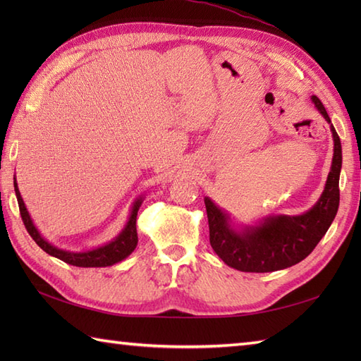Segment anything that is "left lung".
Wrapping results in <instances>:
<instances>
[{
    "mask_svg": "<svg viewBox=\"0 0 361 361\" xmlns=\"http://www.w3.org/2000/svg\"><path fill=\"white\" fill-rule=\"evenodd\" d=\"M312 102L331 126L334 158L324 190L318 202L299 216L276 214L255 225H243L204 197L209 221V242L224 262L239 271L268 273L296 265L307 257L323 239L340 204V172L343 164L341 141L336 135L323 102L312 96Z\"/></svg>",
    "mask_w": 361,
    "mask_h": 361,
    "instance_id": "obj_1",
    "label": "left lung"
}]
</instances>
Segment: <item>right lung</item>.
I'll return each instance as SVG.
<instances>
[{"instance_id":"1","label":"right lung","mask_w":361,"mask_h":361,"mask_svg":"<svg viewBox=\"0 0 361 361\" xmlns=\"http://www.w3.org/2000/svg\"><path fill=\"white\" fill-rule=\"evenodd\" d=\"M13 188H15V195H17V200H18L23 224H25L27 233L35 240L38 247L48 252L49 256L57 257L60 260H63V262L74 265V267L97 268V267H110V265L118 264V262H121V260L127 259L135 251L136 245H137L136 216H137V211H140L141 204L144 202V195L136 197V200L132 204V209H130L127 224L124 225V228L121 229V233L116 237H113V240L106 242V243L101 245V247H96V248L82 250V251H70V250L59 248V247H56V245L49 243L42 235V233L38 231L37 226L34 225V220L29 216L25 202H23L21 194L18 190V183L15 176H13Z\"/></svg>"}]
</instances>
